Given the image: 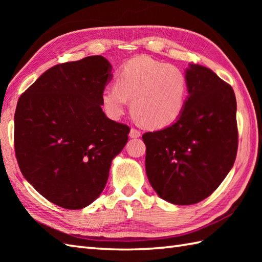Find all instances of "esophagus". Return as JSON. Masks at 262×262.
I'll use <instances>...</instances> for the list:
<instances>
[{
  "label": "esophagus",
  "mask_w": 262,
  "mask_h": 262,
  "mask_svg": "<svg viewBox=\"0 0 262 262\" xmlns=\"http://www.w3.org/2000/svg\"><path fill=\"white\" fill-rule=\"evenodd\" d=\"M129 136L132 138H138V137L141 136V132L138 130V129H136V128H132L130 132H129Z\"/></svg>",
  "instance_id": "obj_1"
}]
</instances>
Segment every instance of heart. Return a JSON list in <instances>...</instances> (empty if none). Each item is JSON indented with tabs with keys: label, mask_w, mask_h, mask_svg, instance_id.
Returning <instances> with one entry per match:
<instances>
[{
	"label": "heart",
	"mask_w": 262,
	"mask_h": 262,
	"mask_svg": "<svg viewBox=\"0 0 262 262\" xmlns=\"http://www.w3.org/2000/svg\"><path fill=\"white\" fill-rule=\"evenodd\" d=\"M187 91V77L179 68L141 55L122 65L117 85L105 86L101 99L111 118H120L132 100L133 113L144 124L163 128L181 116Z\"/></svg>",
	"instance_id": "b5f03b06"
}]
</instances>
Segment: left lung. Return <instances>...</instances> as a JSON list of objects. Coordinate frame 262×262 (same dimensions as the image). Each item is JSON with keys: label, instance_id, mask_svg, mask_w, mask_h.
<instances>
[{"label": "left lung", "instance_id": "1", "mask_svg": "<svg viewBox=\"0 0 262 262\" xmlns=\"http://www.w3.org/2000/svg\"><path fill=\"white\" fill-rule=\"evenodd\" d=\"M185 109L173 124L143 135L148 181L174 205H192L213 193L237 152L236 99L231 85L198 64L186 70Z\"/></svg>", "mask_w": 262, "mask_h": 262}]
</instances>
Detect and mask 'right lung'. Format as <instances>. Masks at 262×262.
Masks as SVG:
<instances>
[{"instance_id": "right-lung-1", "label": "right lung", "mask_w": 262, "mask_h": 262, "mask_svg": "<svg viewBox=\"0 0 262 262\" xmlns=\"http://www.w3.org/2000/svg\"><path fill=\"white\" fill-rule=\"evenodd\" d=\"M111 70L103 56L56 65L16 104L19 168L41 196L63 208H84L100 196L111 162L128 142L129 127L109 119L101 108Z\"/></svg>"}]
</instances>
